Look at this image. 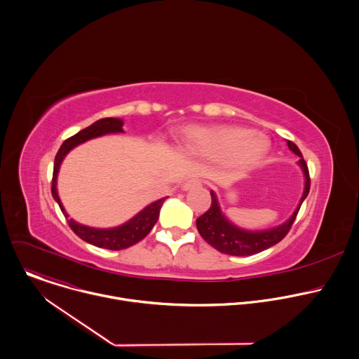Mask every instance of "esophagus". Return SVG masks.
Listing matches in <instances>:
<instances>
[{
  "instance_id": "34e87169",
  "label": "esophagus",
  "mask_w": 359,
  "mask_h": 359,
  "mask_svg": "<svg viewBox=\"0 0 359 359\" xmlns=\"http://www.w3.org/2000/svg\"><path fill=\"white\" fill-rule=\"evenodd\" d=\"M201 186V180L197 179V177H191V179H187L184 183H183V190H190V189H194V187H200Z\"/></svg>"
}]
</instances>
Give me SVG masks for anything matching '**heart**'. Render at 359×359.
I'll use <instances>...</instances> for the list:
<instances>
[{
    "label": "heart",
    "mask_w": 359,
    "mask_h": 359,
    "mask_svg": "<svg viewBox=\"0 0 359 359\" xmlns=\"http://www.w3.org/2000/svg\"><path fill=\"white\" fill-rule=\"evenodd\" d=\"M194 151L215 158H227L238 168H248L263 159L269 150V140L262 135L236 126L191 130L186 139Z\"/></svg>",
    "instance_id": "b5f03b06"
}]
</instances>
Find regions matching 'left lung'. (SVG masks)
<instances>
[{"label":"left lung","mask_w":359,"mask_h":359,"mask_svg":"<svg viewBox=\"0 0 359 359\" xmlns=\"http://www.w3.org/2000/svg\"><path fill=\"white\" fill-rule=\"evenodd\" d=\"M287 144H288L290 150H292L295 155H298L301 158L298 163L302 168V172H304V176H305L304 193H302V197L299 200L298 208L295 209L292 216L284 224H281L276 229H271V230L245 231V230H241V229L236 227L234 224H231L222 215L217 197L213 191H210L212 206L206 213L201 215L196 220V226H197V230H198L200 236L204 240H206L212 247H215L220 252H224V254H229V255H238V257H243V255H252V254H257L260 251H264V250L276 245L277 243H280L287 236V233L290 231V229H291V226H292V223H294V220L298 215V210L301 208L304 198L309 196V193H310V184H311L309 166H306L305 161L302 159L301 150L291 140H287Z\"/></svg>","instance_id":"left-lung-1"}]
</instances>
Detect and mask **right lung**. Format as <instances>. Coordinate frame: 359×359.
I'll list each match as a JSON object with an SVG mask.
<instances>
[{"instance_id":"1","label":"right lung","mask_w":359,"mask_h":359,"mask_svg":"<svg viewBox=\"0 0 359 359\" xmlns=\"http://www.w3.org/2000/svg\"><path fill=\"white\" fill-rule=\"evenodd\" d=\"M122 126H123V121H121V119L104 118V119L96 121L90 126L82 129L76 135L68 137L61 144V147L57 153V156H55L54 173H53V186H50V193H53V197L60 204V209L62 210L64 216L67 217L68 224L72 229V231L79 238H82L83 241H86L89 244H93L96 247H100V248H108V250H123V248H128V247L139 243L140 240H143L150 233V230L153 229V226H155V223L158 222L161 208H162L163 201L166 200V197L153 201L151 204H149L147 208H144L140 213H137L133 219H130L128 223H125L119 227L93 229V227L79 224L75 220L68 217V215H67V212L62 206V203L58 197L57 176H58V170H60V166H61L64 158L67 156V153L71 149H74L75 146L92 139V137H97V136L107 135V133H121V132H123Z\"/></svg>"}]
</instances>
